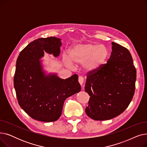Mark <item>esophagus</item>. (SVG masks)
<instances>
[{"label": "esophagus", "mask_w": 147, "mask_h": 147, "mask_svg": "<svg viewBox=\"0 0 147 147\" xmlns=\"http://www.w3.org/2000/svg\"><path fill=\"white\" fill-rule=\"evenodd\" d=\"M78 81H79V83L80 84V85L82 86L84 80H83V78H82V76H79V80H78Z\"/></svg>", "instance_id": "esophagus-1"}]
</instances>
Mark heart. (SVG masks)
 Here are the masks:
<instances>
[{"mask_svg":"<svg viewBox=\"0 0 147 147\" xmlns=\"http://www.w3.org/2000/svg\"><path fill=\"white\" fill-rule=\"evenodd\" d=\"M109 51L104 45L94 43L73 46L69 51V57L64 54L63 60L68 65H83L89 71H95L101 67L109 57Z\"/></svg>","mask_w":147,"mask_h":147,"instance_id":"obj_1","label":"heart"}]
</instances>
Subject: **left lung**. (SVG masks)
Listing matches in <instances>:
<instances>
[{
  "mask_svg": "<svg viewBox=\"0 0 147 147\" xmlns=\"http://www.w3.org/2000/svg\"><path fill=\"white\" fill-rule=\"evenodd\" d=\"M107 64L87 74L85 92L90 98L86 113L95 120H110L129 106L135 90L136 71L129 50L112 42Z\"/></svg>",
  "mask_w": 147,
  "mask_h": 147,
  "instance_id": "obj_1",
  "label": "left lung"
}]
</instances>
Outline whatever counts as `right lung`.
Masks as SVG:
<instances>
[{
  "label": "right lung",
  "instance_id": "obj_1",
  "mask_svg": "<svg viewBox=\"0 0 147 147\" xmlns=\"http://www.w3.org/2000/svg\"><path fill=\"white\" fill-rule=\"evenodd\" d=\"M61 39L40 38L29 43L20 52L13 78L20 106L32 119L44 122L57 120L65 100L81 90L78 76L61 79L56 74L45 75L40 64L44 52L57 57Z\"/></svg>",
  "mask_w": 147,
  "mask_h": 147
}]
</instances>
